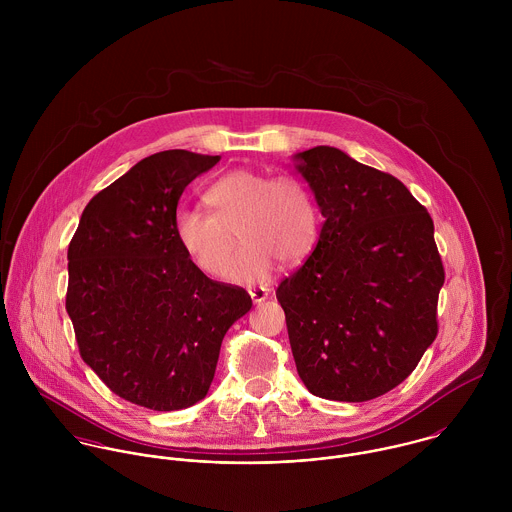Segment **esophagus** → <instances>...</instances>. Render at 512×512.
Here are the masks:
<instances>
[{
    "label": "esophagus",
    "mask_w": 512,
    "mask_h": 512,
    "mask_svg": "<svg viewBox=\"0 0 512 512\" xmlns=\"http://www.w3.org/2000/svg\"><path fill=\"white\" fill-rule=\"evenodd\" d=\"M248 293H250V297H252V301H254V303H262V301H266V299H268L270 290H266V288H250Z\"/></svg>",
    "instance_id": "34e87169"
}]
</instances>
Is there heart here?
Wrapping results in <instances>:
<instances>
[{"mask_svg": "<svg viewBox=\"0 0 512 512\" xmlns=\"http://www.w3.org/2000/svg\"><path fill=\"white\" fill-rule=\"evenodd\" d=\"M209 213L179 207L173 232L189 260L215 276L228 262L234 232L242 246L224 270L236 284L264 280L276 260L292 264L309 254L317 238V207L311 193L293 177L236 169L203 193Z\"/></svg>", "mask_w": 512, "mask_h": 512, "instance_id": "1", "label": "heart"}]
</instances>
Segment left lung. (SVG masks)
Masks as SVG:
<instances>
[{
    "mask_svg": "<svg viewBox=\"0 0 512 512\" xmlns=\"http://www.w3.org/2000/svg\"><path fill=\"white\" fill-rule=\"evenodd\" d=\"M292 159L325 219L276 292L293 361L311 394L366 402L398 386L438 335L434 220L404 183L337 147Z\"/></svg>",
    "mask_w": 512,
    "mask_h": 512,
    "instance_id": "1",
    "label": "left lung"
}]
</instances>
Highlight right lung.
Listing matches in <instances>:
<instances>
[{"mask_svg": "<svg viewBox=\"0 0 512 512\" xmlns=\"http://www.w3.org/2000/svg\"><path fill=\"white\" fill-rule=\"evenodd\" d=\"M220 155L169 149L138 161L80 215L69 244L67 313L80 357L120 398L157 412L203 400L226 331L252 307L183 252L173 217Z\"/></svg>", "mask_w": 512, "mask_h": 512, "instance_id": "1", "label": "right lung"}]
</instances>
